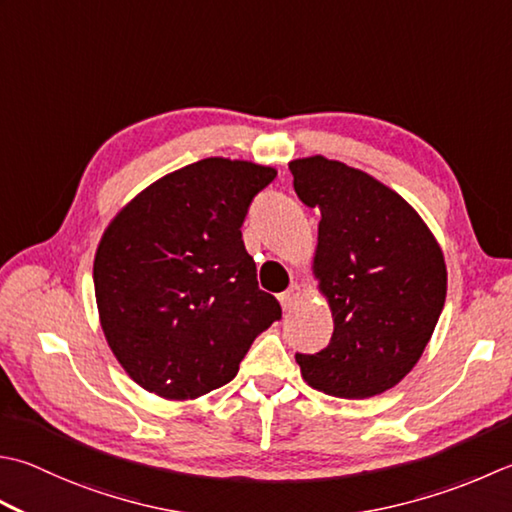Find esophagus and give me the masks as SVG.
Here are the masks:
<instances>
[{
  "label": "esophagus",
  "instance_id": "obj_1",
  "mask_svg": "<svg viewBox=\"0 0 512 512\" xmlns=\"http://www.w3.org/2000/svg\"><path fill=\"white\" fill-rule=\"evenodd\" d=\"M297 299H299V288L297 286H290L288 290H284L282 295H279V304H282L284 310H290V308L297 304Z\"/></svg>",
  "mask_w": 512,
  "mask_h": 512
}]
</instances>
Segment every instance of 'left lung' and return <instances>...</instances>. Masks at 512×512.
<instances>
[{
    "instance_id": "8db88e82",
    "label": "left lung",
    "mask_w": 512,
    "mask_h": 512,
    "mask_svg": "<svg viewBox=\"0 0 512 512\" xmlns=\"http://www.w3.org/2000/svg\"><path fill=\"white\" fill-rule=\"evenodd\" d=\"M288 168L297 197L322 213L315 275L335 317L330 344L297 353V364L326 395L384 393L417 364L442 315V248L406 199L362 170L322 155Z\"/></svg>"
}]
</instances>
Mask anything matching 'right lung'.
Segmentation results:
<instances>
[{"label":"right lung","mask_w":512,"mask_h":512,"mask_svg":"<svg viewBox=\"0 0 512 512\" xmlns=\"http://www.w3.org/2000/svg\"><path fill=\"white\" fill-rule=\"evenodd\" d=\"M275 168L208 157L142 190L99 242V319L117 362L148 393L195 399L228 384L282 319L259 290L242 224Z\"/></svg>","instance_id":"right-lung-1"}]
</instances>
